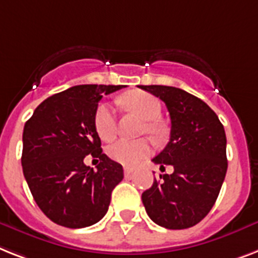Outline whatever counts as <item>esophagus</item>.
<instances>
[{
	"label": "esophagus",
	"mask_w": 258,
	"mask_h": 258,
	"mask_svg": "<svg viewBox=\"0 0 258 258\" xmlns=\"http://www.w3.org/2000/svg\"><path fill=\"white\" fill-rule=\"evenodd\" d=\"M134 173V169L130 168V167H125L124 168V176L125 177H131Z\"/></svg>",
	"instance_id": "1"
}]
</instances>
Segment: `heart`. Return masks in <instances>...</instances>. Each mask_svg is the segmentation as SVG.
<instances>
[{"label":"heart","mask_w":258,"mask_h":258,"mask_svg":"<svg viewBox=\"0 0 258 258\" xmlns=\"http://www.w3.org/2000/svg\"><path fill=\"white\" fill-rule=\"evenodd\" d=\"M122 103L142 119L147 120L143 130L154 138L160 135V127L155 120L160 116L162 103L156 96L144 91H133L122 96ZM94 127L102 140H111L116 134V116L114 108L106 102L98 104L94 114ZM152 147L148 140H115L107 147V154L112 160L123 165H135L150 156Z\"/></svg>","instance_id":"obj_1"}]
</instances>
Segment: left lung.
Masks as SVG:
<instances>
[{"label": "left lung", "mask_w": 258, "mask_h": 258, "mask_svg": "<svg viewBox=\"0 0 258 258\" xmlns=\"http://www.w3.org/2000/svg\"><path fill=\"white\" fill-rule=\"evenodd\" d=\"M162 99L171 118V135L155 164L172 165L160 175L142 202L150 219L167 229H185L200 223L212 209L227 173V136L208 104L171 86H139Z\"/></svg>", "instance_id": "8db88e82"}]
</instances>
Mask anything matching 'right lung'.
Instances as JSON below:
<instances>
[{
	"mask_svg": "<svg viewBox=\"0 0 258 258\" xmlns=\"http://www.w3.org/2000/svg\"><path fill=\"white\" fill-rule=\"evenodd\" d=\"M123 86L79 85L49 96L25 123L22 169L35 203L53 223L85 228L106 215L123 167L102 152L94 114L103 95ZM99 157L94 171L83 163Z\"/></svg>",
	"mask_w": 258,
	"mask_h": 258,
	"instance_id": "right-lung-1",
	"label": "right lung"
}]
</instances>
